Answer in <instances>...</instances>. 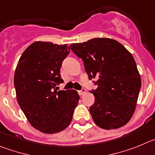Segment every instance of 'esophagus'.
I'll return each mask as SVG.
<instances>
[{"label":"esophagus","instance_id":"34e87169","mask_svg":"<svg viewBox=\"0 0 155 155\" xmlns=\"http://www.w3.org/2000/svg\"><path fill=\"white\" fill-rule=\"evenodd\" d=\"M78 93H79V94L80 95V96H82V95H83L85 93H86V89L83 88V89H82L81 90H79V91H78Z\"/></svg>","mask_w":155,"mask_h":155}]
</instances>
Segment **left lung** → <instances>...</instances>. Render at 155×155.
I'll return each mask as SVG.
<instances>
[{"label":"left lung","mask_w":155,"mask_h":155,"mask_svg":"<svg viewBox=\"0 0 155 155\" xmlns=\"http://www.w3.org/2000/svg\"><path fill=\"white\" fill-rule=\"evenodd\" d=\"M72 51L84 62L89 79H96L90 107L93 121L100 128L117 129L131 119L137 106L141 79L131 53L111 38H96L71 44Z\"/></svg>","instance_id":"8db88e82"}]
</instances>
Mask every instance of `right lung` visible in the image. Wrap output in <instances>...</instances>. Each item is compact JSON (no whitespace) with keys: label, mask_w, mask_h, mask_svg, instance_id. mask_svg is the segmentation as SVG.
Here are the masks:
<instances>
[{"label":"right lung","mask_w":155,"mask_h":155,"mask_svg":"<svg viewBox=\"0 0 155 155\" xmlns=\"http://www.w3.org/2000/svg\"><path fill=\"white\" fill-rule=\"evenodd\" d=\"M67 45L35 41L21 56L14 77L18 103L31 125L45 134L67 127L79 96L73 90H58L63 83L60 68L69 53Z\"/></svg>","instance_id":"right-lung-1"}]
</instances>
